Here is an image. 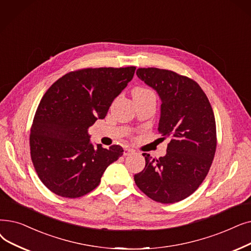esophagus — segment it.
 <instances>
[{
  "instance_id": "1",
  "label": "esophagus",
  "mask_w": 251,
  "mask_h": 251,
  "mask_svg": "<svg viewBox=\"0 0 251 251\" xmlns=\"http://www.w3.org/2000/svg\"><path fill=\"white\" fill-rule=\"evenodd\" d=\"M133 152H134V151L131 149H129V148L124 149V156H129V155L133 154Z\"/></svg>"
}]
</instances>
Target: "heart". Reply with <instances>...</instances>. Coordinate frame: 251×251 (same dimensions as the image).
Listing matches in <instances>:
<instances>
[{
	"instance_id": "1",
	"label": "heart",
	"mask_w": 251,
	"mask_h": 251,
	"mask_svg": "<svg viewBox=\"0 0 251 251\" xmlns=\"http://www.w3.org/2000/svg\"><path fill=\"white\" fill-rule=\"evenodd\" d=\"M151 91L148 90V89H145V88H140V87H137V88H135L132 92L133 96L134 95H143V94H148V93H151Z\"/></svg>"
}]
</instances>
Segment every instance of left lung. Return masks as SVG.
<instances>
[{"instance_id":"1","label":"left lung","mask_w":251,"mask_h":251,"mask_svg":"<svg viewBox=\"0 0 251 251\" xmlns=\"http://www.w3.org/2000/svg\"><path fill=\"white\" fill-rule=\"evenodd\" d=\"M136 75L158 93L162 102L158 131L171 140L164 157L143 154L146 166L134 181L154 201L176 203L197 190L210 169L216 150L214 114L194 80L157 68L138 69Z\"/></svg>"}]
</instances>
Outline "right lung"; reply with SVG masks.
I'll list each match as a JSON object with an SVG mask.
<instances>
[{"instance_id": "right-lung-1", "label": "right lung", "mask_w": 251, "mask_h": 251, "mask_svg": "<svg viewBox=\"0 0 251 251\" xmlns=\"http://www.w3.org/2000/svg\"><path fill=\"white\" fill-rule=\"evenodd\" d=\"M135 67L83 69L54 83L32 122L29 146L39 178L54 194L79 198L93 191L106 167L123 155L120 146H94L88 128L104 119L132 80Z\"/></svg>"}]
</instances>
